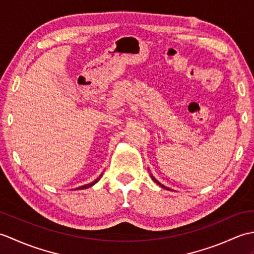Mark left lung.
Segmentation results:
<instances>
[{
	"instance_id": "8db88e82",
	"label": "left lung",
	"mask_w": 254,
	"mask_h": 254,
	"mask_svg": "<svg viewBox=\"0 0 254 254\" xmlns=\"http://www.w3.org/2000/svg\"><path fill=\"white\" fill-rule=\"evenodd\" d=\"M150 176H152V175H150ZM152 179H153V180H154V181H155L156 183H157V185H159V186H160L161 188H164V189H166V190H170V189H169V188H167V187H165L164 185H161V183H160V182H158L157 180H156V179H155V178H154L153 176H152Z\"/></svg>"
}]
</instances>
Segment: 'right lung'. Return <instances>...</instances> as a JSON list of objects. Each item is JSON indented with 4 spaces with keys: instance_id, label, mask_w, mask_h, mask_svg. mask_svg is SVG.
Listing matches in <instances>:
<instances>
[{
    "instance_id": "1",
    "label": "right lung",
    "mask_w": 254,
    "mask_h": 254,
    "mask_svg": "<svg viewBox=\"0 0 254 254\" xmlns=\"http://www.w3.org/2000/svg\"><path fill=\"white\" fill-rule=\"evenodd\" d=\"M101 176H102V174H101L98 178H97V179H96L95 181H93L91 183H88V185H85V186H83V187H79V188H77V190H78V189H79V190H82V189H87V188H89V187H91V186H94L95 183H97V182L99 181V179L101 178Z\"/></svg>"
}]
</instances>
